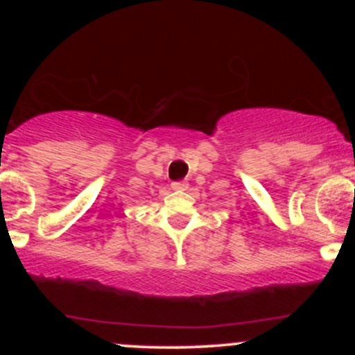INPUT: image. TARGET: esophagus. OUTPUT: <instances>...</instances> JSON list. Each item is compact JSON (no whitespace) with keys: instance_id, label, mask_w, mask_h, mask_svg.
<instances>
[{"instance_id":"1","label":"esophagus","mask_w":355,"mask_h":355,"mask_svg":"<svg viewBox=\"0 0 355 355\" xmlns=\"http://www.w3.org/2000/svg\"><path fill=\"white\" fill-rule=\"evenodd\" d=\"M172 189L173 190H187L189 189V185H187L185 182H175V183H172Z\"/></svg>"}]
</instances>
